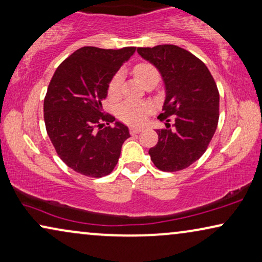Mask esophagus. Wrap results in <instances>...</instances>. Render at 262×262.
<instances>
[{"instance_id":"esophagus-1","label":"esophagus","mask_w":262,"mask_h":262,"mask_svg":"<svg viewBox=\"0 0 262 262\" xmlns=\"http://www.w3.org/2000/svg\"><path fill=\"white\" fill-rule=\"evenodd\" d=\"M141 130H142L141 127H130L129 128L130 134H138V133H140Z\"/></svg>"}]
</instances>
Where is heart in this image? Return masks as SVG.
Here are the masks:
<instances>
[{"label": "heart", "mask_w": 262, "mask_h": 262, "mask_svg": "<svg viewBox=\"0 0 262 262\" xmlns=\"http://www.w3.org/2000/svg\"><path fill=\"white\" fill-rule=\"evenodd\" d=\"M135 78L142 84L143 86L156 85L160 80V73L156 66L149 62H139L133 69ZM121 84V73H115L110 79L108 85V95L110 98H115L119 95ZM152 106L145 102H134L126 101L122 102L116 108V114L123 122L129 124H140L145 121L146 116L148 115Z\"/></svg>", "instance_id": "b5f03b06"}]
</instances>
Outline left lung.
I'll use <instances>...</instances> for the list:
<instances>
[{"instance_id": "obj_1", "label": "left lung", "mask_w": 262, "mask_h": 262, "mask_svg": "<svg viewBox=\"0 0 262 262\" xmlns=\"http://www.w3.org/2000/svg\"><path fill=\"white\" fill-rule=\"evenodd\" d=\"M138 53L156 66L165 85L166 129H157L158 143L148 150L150 160L165 172L189 167L208 148L219 123L220 94L205 64L176 45L139 47ZM175 115V124L168 117Z\"/></svg>"}]
</instances>
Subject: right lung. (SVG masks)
<instances>
[{"mask_svg": "<svg viewBox=\"0 0 262 262\" xmlns=\"http://www.w3.org/2000/svg\"><path fill=\"white\" fill-rule=\"evenodd\" d=\"M136 47L104 50L85 46L66 58L54 72L43 101L47 134L59 158L86 177L108 176L119 161L128 127L103 115L102 101L113 76Z\"/></svg>", "mask_w": 262, "mask_h": 262, "instance_id": "add662e5", "label": "right lung"}]
</instances>
